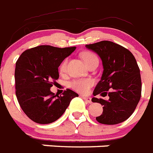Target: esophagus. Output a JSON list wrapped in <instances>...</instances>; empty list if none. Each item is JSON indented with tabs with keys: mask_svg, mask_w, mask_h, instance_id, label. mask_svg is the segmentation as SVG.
<instances>
[{
	"mask_svg": "<svg viewBox=\"0 0 153 153\" xmlns=\"http://www.w3.org/2000/svg\"><path fill=\"white\" fill-rule=\"evenodd\" d=\"M82 98L84 100L86 101L87 103H92V101H91V98L90 97H86V96H82Z\"/></svg>",
	"mask_w": 153,
	"mask_h": 153,
	"instance_id": "1",
	"label": "esophagus"
}]
</instances>
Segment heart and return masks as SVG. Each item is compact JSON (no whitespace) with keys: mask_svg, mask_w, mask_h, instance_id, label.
Wrapping results in <instances>:
<instances>
[{"mask_svg":"<svg viewBox=\"0 0 153 153\" xmlns=\"http://www.w3.org/2000/svg\"><path fill=\"white\" fill-rule=\"evenodd\" d=\"M82 57L83 59L84 62L86 63V65H88L93 59L98 58L94 53L89 52V51L82 53ZM66 68H67V60H64L62 62V64L60 65V71L64 72L66 71ZM92 85H93V81L89 79H77V80H74L71 82V87L72 89H74V91H77V92L82 94L87 93L90 88L92 86Z\"/></svg>","mask_w":153,"mask_h":153,"instance_id":"b5f03b06","label":"heart"}]
</instances>
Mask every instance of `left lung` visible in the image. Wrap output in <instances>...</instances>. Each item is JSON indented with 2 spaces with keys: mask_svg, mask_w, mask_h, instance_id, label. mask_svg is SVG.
I'll use <instances>...</instances> for the list:
<instances>
[{
  "mask_svg": "<svg viewBox=\"0 0 153 153\" xmlns=\"http://www.w3.org/2000/svg\"><path fill=\"white\" fill-rule=\"evenodd\" d=\"M100 57L103 66L101 80L97 84L94 96L101 94L109 100L92 98L93 102L103 105V112L96 117L99 123L116 125L123 122L133 114L140 99L141 79L135 57L128 49L114 42H98L86 45Z\"/></svg>",
  "mask_w": 153,
  "mask_h": 153,
  "instance_id": "left-lung-1",
  "label": "left lung"
}]
</instances>
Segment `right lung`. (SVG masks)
Masks as SVG:
<instances>
[{
  "mask_svg": "<svg viewBox=\"0 0 153 153\" xmlns=\"http://www.w3.org/2000/svg\"><path fill=\"white\" fill-rule=\"evenodd\" d=\"M75 49L40 45L24 51L16 62V95L23 111L35 122L52 123L64 114L71 101L79 97L69 89L62 96L50 90L59 77V65Z\"/></svg>",
  "mask_w": 153,
  "mask_h": 153,
  "instance_id": "obj_1",
  "label": "right lung"
}]
</instances>
